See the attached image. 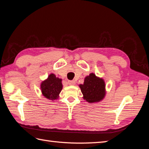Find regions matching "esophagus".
<instances>
[{"instance_id":"obj_1","label":"esophagus","mask_w":149,"mask_h":149,"mask_svg":"<svg viewBox=\"0 0 149 149\" xmlns=\"http://www.w3.org/2000/svg\"><path fill=\"white\" fill-rule=\"evenodd\" d=\"M68 83L69 85H74L75 84V81H68Z\"/></svg>"}]
</instances>
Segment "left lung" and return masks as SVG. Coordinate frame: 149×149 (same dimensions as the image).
<instances>
[{
	"label": "left lung",
	"mask_w": 149,
	"mask_h": 149,
	"mask_svg": "<svg viewBox=\"0 0 149 149\" xmlns=\"http://www.w3.org/2000/svg\"><path fill=\"white\" fill-rule=\"evenodd\" d=\"M83 99L90 103L98 102L105 97V83L102 78L91 73L84 79V84H80Z\"/></svg>",
	"instance_id": "1"
}]
</instances>
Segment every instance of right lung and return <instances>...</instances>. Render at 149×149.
Returning <instances> with one entry per match:
<instances>
[{
  "instance_id": "obj_1",
  "label": "right lung",
  "mask_w": 149,
  "mask_h": 149,
  "mask_svg": "<svg viewBox=\"0 0 149 149\" xmlns=\"http://www.w3.org/2000/svg\"><path fill=\"white\" fill-rule=\"evenodd\" d=\"M61 81V79L56 77L54 74H50L48 78L41 84L40 88L43 95L52 100L58 99L63 88Z\"/></svg>"
}]
</instances>
